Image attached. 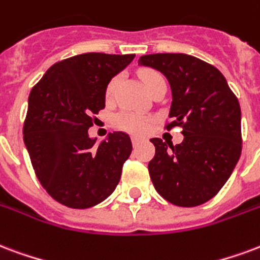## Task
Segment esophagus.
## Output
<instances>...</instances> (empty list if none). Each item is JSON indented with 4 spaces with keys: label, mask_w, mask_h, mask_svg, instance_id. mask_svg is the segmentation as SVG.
Here are the masks:
<instances>
[{
    "label": "esophagus",
    "mask_w": 260,
    "mask_h": 260,
    "mask_svg": "<svg viewBox=\"0 0 260 260\" xmlns=\"http://www.w3.org/2000/svg\"><path fill=\"white\" fill-rule=\"evenodd\" d=\"M131 139H132V145L134 146H138L140 142H142V139H140V138H138V136H132Z\"/></svg>",
    "instance_id": "34e87169"
}]
</instances>
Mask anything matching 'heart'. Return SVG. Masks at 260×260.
<instances>
[{"label":"heart","instance_id":"b5f03b06","mask_svg":"<svg viewBox=\"0 0 260 260\" xmlns=\"http://www.w3.org/2000/svg\"><path fill=\"white\" fill-rule=\"evenodd\" d=\"M139 76L142 82H143V85H145V88L150 93L154 91L157 86L165 84L164 77L161 76L158 71L153 70V69L142 70ZM118 80H120L118 76H114L111 77L110 81L107 82L105 89L106 99H111L114 96L115 88L118 85ZM113 124L118 129L126 131V132L136 134V135H143V134H146L149 131L150 125H151V118L143 114H139V113H135V111L122 110L113 117Z\"/></svg>","mask_w":260,"mask_h":260}]
</instances>
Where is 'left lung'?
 <instances>
[{
	"mask_svg": "<svg viewBox=\"0 0 260 260\" xmlns=\"http://www.w3.org/2000/svg\"><path fill=\"white\" fill-rule=\"evenodd\" d=\"M140 64L161 71L171 84V121L182 128L180 145L150 142L155 154L149 174L161 197L178 207H197L228 182L243 149L241 109L226 78L212 64L184 53H154Z\"/></svg>",
	"mask_w": 260,
	"mask_h": 260,
	"instance_id": "left-lung-1",
	"label": "left lung"
}]
</instances>
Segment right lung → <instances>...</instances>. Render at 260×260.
<instances>
[{
  "mask_svg": "<svg viewBox=\"0 0 260 260\" xmlns=\"http://www.w3.org/2000/svg\"><path fill=\"white\" fill-rule=\"evenodd\" d=\"M135 55L82 53L55 63L28 96L23 139L34 172L52 199L76 209L110 196L132 151L128 134L114 132L96 146L88 136L105 109V89Z\"/></svg>",
  "mask_w": 260,
  "mask_h": 260,
  "instance_id": "right-lung-1",
  "label": "right lung"
}]
</instances>
